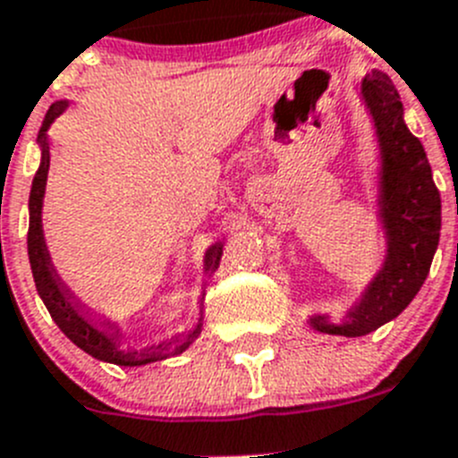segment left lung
Returning a JSON list of instances; mask_svg holds the SVG:
<instances>
[{"label":"left lung","instance_id":"8db88e82","mask_svg":"<svg viewBox=\"0 0 458 458\" xmlns=\"http://www.w3.org/2000/svg\"><path fill=\"white\" fill-rule=\"evenodd\" d=\"M360 96L374 121L378 141L376 213L386 238V257L342 321L314 314V330L362 337L396 318L422 289L440 238V192L431 176L422 141L408 131L403 103L386 72L374 71L360 82Z\"/></svg>","mask_w":458,"mask_h":458}]
</instances>
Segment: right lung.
<instances>
[{
    "label": "right lung",
    "instance_id": "obj_1",
    "mask_svg": "<svg viewBox=\"0 0 458 458\" xmlns=\"http://www.w3.org/2000/svg\"><path fill=\"white\" fill-rule=\"evenodd\" d=\"M68 107V100H59L47 109L46 119L38 131V147H40V165L36 169L34 183H31L30 192V233H27V252H30L31 273H34L36 291H38L40 301L46 302L50 317L59 326L64 335L71 339L75 346L89 353L91 358L103 360V362H112L119 367H141L148 362H157V360H167L172 355H179L188 349L194 339L199 337L201 326H204V317H199L197 326L188 330L185 335H176L172 339H165L160 344H151L144 349H121L123 342V330L116 321L107 317H100L91 307L84 305L78 295L72 293L64 279L56 273L55 264H52L50 250L46 245V236H43V197H46L47 185V172H50V141H47V131L55 123L59 114H64ZM222 248L225 241L213 242L204 254V275H213L220 268ZM206 286V284H204ZM201 286V289H204ZM204 291H201L199 305L204 302Z\"/></svg>",
    "mask_w": 458,
    "mask_h": 458
}]
</instances>
